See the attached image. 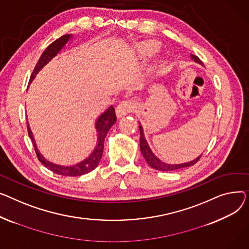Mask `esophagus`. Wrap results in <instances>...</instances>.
<instances>
[{
    "mask_svg": "<svg viewBox=\"0 0 249 249\" xmlns=\"http://www.w3.org/2000/svg\"><path fill=\"white\" fill-rule=\"evenodd\" d=\"M133 108H134L133 101L124 100L118 106V107H116V114H118L119 118H123V116L131 112Z\"/></svg>",
    "mask_w": 249,
    "mask_h": 249,
    "instance_id": "esophagus-1",
    "label": "esophagus"
}]
</instances>
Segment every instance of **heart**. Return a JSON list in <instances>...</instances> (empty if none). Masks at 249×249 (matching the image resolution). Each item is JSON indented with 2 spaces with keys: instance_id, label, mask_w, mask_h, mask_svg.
Returning <instances> with one entry per match:
<instances>
[{
  "instance_id": "obj_1",
  "label": "heart",
  "mask_w": 249,
  "mask_h": 249,
  "mask_svg": "<svg viewBox=\"0 0 249 249\" xmlns=\"http://www.w3.org/2000/svg\"><path fill=\"white\" fill-rule=\"evenodd\" d=\"M156 49H157V45H156V44H154V43H149V44H144L143 46H142V47L139 49V52H140L141 54H149V53L155 51ZM153 66L156 67V66H157V63H155Z\"/></svg>"
}]
</instances>
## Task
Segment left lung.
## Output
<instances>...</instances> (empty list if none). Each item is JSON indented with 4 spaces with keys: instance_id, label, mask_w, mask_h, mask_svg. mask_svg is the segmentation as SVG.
Here are the masks:
<instances>
[{
    "instance_id": "left-lung-1",
    "label": "left lung",
    "mask_w": 249,
    "mask_h": 249,
    "mask_svg": "<svg viewBox=\"0 0 249 249\" xmlns=\"http://www.w3.org/2000/svg\"><path fill=\"white\" fill-rule=\"evenodd\" d=\"M190 57H191V59L198 63V64H201L202 65V62L201 60L199 59V58L195 55H190ZM140 125H139V128H140V134H141V138H140V148H141V152L142 154V157L144 158L145 162H147L149 164V166L155 170H158V171H162V172H170V171H176V170H180V169H184V168H187V167H191L193 166L194 164H196L198 162V160L200 159V157L202 156V154L200 156H198L197 158H195L194 160H190V162H186V163H180V164H168V163H165L163 162V160H160L151 150L150 145L147 142V140H145L144 138V134H143V128L141 124V123L139 122Z\"/></svg>"
}]
</instances>
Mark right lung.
I'll return each instance as SVG.
<instances>
[{"label":"right lung","instance_id":"right-lung-1","mask_svg":"<svg viewBox=\"0 0 249 249\" xmlns=\"http://www.w3.org/2000/svg\"><path fill=\"white\" fill-rule=\"evenodd\" d=\"M73 39L72 34H67L59 39L55 40L53 43H51L50 45L45 49L39 58V60L32 72V75L30 77V80H29V84H31L32 81L35 79L36 75L40 72V70L47 65L55 56L59 54L62 49L66 46V44L70 42ZM116 122V116H115V111L114 107L112 106H109L104 112H101L97 119L95 120L94 127L96 129V144L93 149V151L87 156L85 159H83L80 162L74 164V165H59V164H55L53 162H50L49 160H47L45 157H44L40 151L37 148V144L33 136V133L31 130L30 124H29V122H27V128H28V134L30 139L32 140L33 145L35 152L37 154L38 160L42 163V165L45 166L47 169L52 171L55 174L58 175H62V176H69V177H77V176H82V175H85L87 173H89L93 171L99 164L100 159L102 157V153H104V145H105V140L106 137L108 133V130L110 127L115 124Z\"/></svg>","mask_w":249,"mask_h":249}]
</instances>
